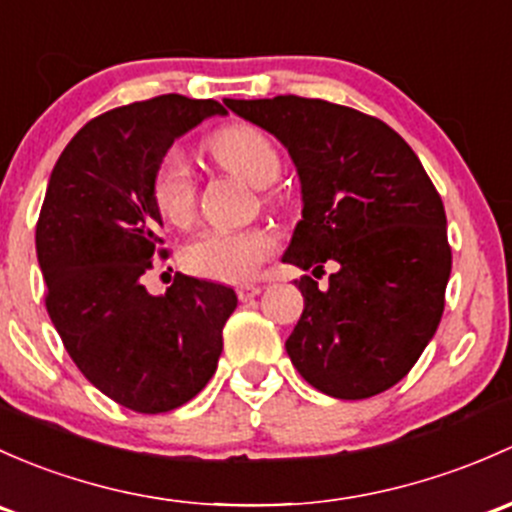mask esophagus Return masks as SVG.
I'll list each match as a JSON object with an SVG mask.
<instances>
[{
    "instance_id": "34e87169",
    "label": "esophagus",
    "mask_w": 512,
    "mask_h": 512,
    "mask_svg": "<svg viewBox=\"0 0 512 512\" xmlns=\"http://www.w3.org/2000/svg\"><path fill=\"white\" fill-rule=\"evenodd\" d=\"M260 292H262L260 284H240V287H238V299L240 301H250V299H255Z\"/></svg>"
}]
</instances>
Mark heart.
Listing matches in <instances>:
<instances>
[{
  "label": "heart",
  "mask_w": 512,
  "mask_h": 512,
  "mask_svg": "<svg viewBox=\"0 0 512 512\" xmlns=\"http://www.w3.org/2000/svg\"><path fill=\"white\" fill-rule=\"evenodd\" d=\"M215 164L255 188L270 186L279 176L282 159L270 134L255 125H228L206 142ZM152 198L161 218L186 225L196 208V184L184 157L166 154L152 176ZM272 252L270 235L262 230H208L184 247L186 270L218 282H247Z\"/></svg>",
  "instance_id": "obj_1"
}]
</instances>
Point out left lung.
<instances>
[{"mask_svg": "<svg viewBox=\"0 0 512 512\" xmlns=\"http://www.w3.org/2000/svg\"><path fill=\"white\" fill-rule=\"evenodd\" d=\"M287 147L301 220L282 260L324 272L297 279L304 311L287 338L301 378L338 400L400 383L444 314L451 274L446 213L410 144L378 117L326 100H225Z\"/></svg>", "mask_w": 512, "mask_h": 512, "instance_id": "obj_1", "label": "left lung"}]
</instances>
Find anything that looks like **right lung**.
I'll return each instance as SVG.
<instances>
[{
    "mask_svg": "<svg viewBox=\"0 0 512 512\" xmlns=\"http://www.w3.org/2000/svg\"><path fill=\"white\" fill-rule=\"evenodd\" d=\"M211 115L225 107L171 93L90 120L53 166L36 223L63 346L102 395L142 414L176 410L206 387L238 306L230 287L186 274L161 297L142 284L161 252L154 171L174 139Z\"/></svg>",
    "mask_w": 512,
    "mask_h": 512,
    "instance_id": "1",
    "label": "right lung"
}]
</instances>
